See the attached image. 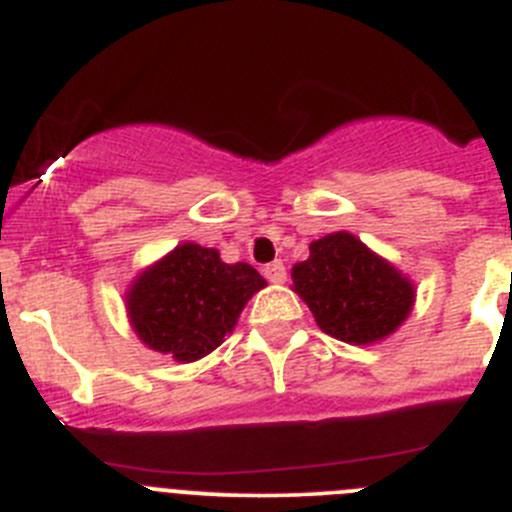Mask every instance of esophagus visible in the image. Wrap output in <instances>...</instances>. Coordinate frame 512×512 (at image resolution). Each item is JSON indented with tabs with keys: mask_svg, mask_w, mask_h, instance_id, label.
Wrapping results in <instances>:
<instances>
[{
	"mask_svg": "<svg viewBox=\"0 0 512 512\" xmlns=\"http://www.w3.org/2000/svg\"><path fill=\"white\" fill-rule=\"evenodd\" d=\"M264 276L271 281V284H284L286 281V266L281 261H274V264L264 266Z\"/></svg>",
	"mask_w": 512,
	"mask_h": 512,
	"instance_id": "esophagus-1",
	"label": "esophagus"
}]
</instances>
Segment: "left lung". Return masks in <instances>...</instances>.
<instances>
[{
    "mask_svg": "<svg viewBox=\"0 0 512 512\" xmlns=\"http://www.w3.org/2000/svg\"><path fill=\"white\" fill-rule=\"evenodd\" d=\"M291 281L321 332L357 347L392 337L417 296L410 276L349 231L311 241L309 259L294 264Z\"/></svg>",
    "mask_w": 512,
    "mask_h": 512,
    "instance_id": "left-lung-1",
    "label": "left lung"
}]
</instances>
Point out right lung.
I'll use <instances>...</instances> for the list:
<instances>
[{"mask_svg": "<svg viewBox=\"0 0 512 512\" xmlns=\"http://www.w3.org/2000/svg\"><path fill=\"white\" fill-rule=\"evenodd\" d=\"M264 286L253 266L226 264L216 248L186 241L135 276L125 309L145 347L188 364L221 347Z\"/></svg>", "mask_w": 512, "mask_h": 512, "instance_id": "obj_1", "label": "right lung"}]
</instances>
